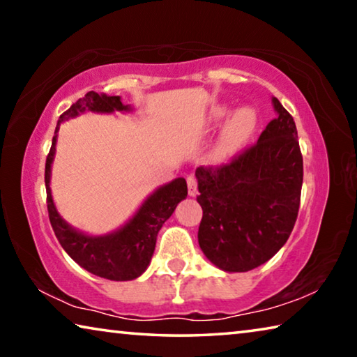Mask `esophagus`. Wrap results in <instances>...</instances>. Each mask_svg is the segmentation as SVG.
Wrapping results in <instances>:
<instances>
[{"label": "esophagus", "mask_w": 357, "mask_h": 357, "mask_svg": "<svg viewBox=\"0 0 357 357\" xmlns=\"http://www.w3.org/2000/svg\"><path fill=\"white\" fill-rule=\"evenodd\" d=\"M187 187H189V195L195 197L197 195V178L195 176H187Z\"/></svg>", "instance_id": "obj_1"}]
</instances>
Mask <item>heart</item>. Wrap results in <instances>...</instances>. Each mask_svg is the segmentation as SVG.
Returning a JSON list of instances; mask_svg holds the SVG:
<instances>
[{"label":"heart","instance_id":"1","mask_svg":"<svg viewBox=\"0 0 357 357\" xmlns=\"http://www.w3.org/2000/svg\"><path fill=\"white\" fill-rule=\"evenodd\" d=\"M228 108L225 105H217L211 112V123H217L225 118ZM258 126V114L250 107L238 108L229 119L227 121L225 128L222 130L219 146H217V155L228 157L236 153L244 144L250 140L255 134Z\"/></svg>","mask_w":357,"mask_h":357}]
</instances>
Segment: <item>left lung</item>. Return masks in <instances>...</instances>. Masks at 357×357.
<instances>
[{"mask_svg": "<svg viewBox=\"0 0 357 357\" xmlns=\"http://www.w3.org/2000/svg\"><path fill=\"white\" fill-rule=\"evenodd\" d=\"M273 104L277 118L255 144L225 165L195 172L203 209L198 244L227 273H245L273 258L298 219L304 176L298 130L279 99Z\"/></svg>", "mask_w": 357, "mask_h": 357, "instance_id": "obj_1", "label": "left lung"}]
</instances>
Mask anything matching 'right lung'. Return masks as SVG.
Instances as JSON below:
<instances>
[{
    "label": "right lung",
    "instance_id": "obj_1",
    "mask_svg": "<svg viewBox=\"0 0 357 357\" xmlns=\"http://www.w3.org/2000/svg\"><path fill=\"white\" fill-rule=\"evenodd\" d=\"M112 113L114 110L128 112L129 105H123L119 96H107L89 91L84 98L72 104L58 119L55 135L52 140L50 153L45 162V189L47 209L53 231L63 249L75 263L94 275L108 280H134L146 271L155 249L157 233L170 219L178 203L187 197V184L184 178H178L162 185L148 200L142 204L137 214L118 231L105 236H88L77 231L69 223H66L58 214L50 190V170L53 155H55L56 134L63 121L74 118L83 112Z\"/></svg>",
    "mask_w": 357,
    "mask_h": 357
}]
</instances>
